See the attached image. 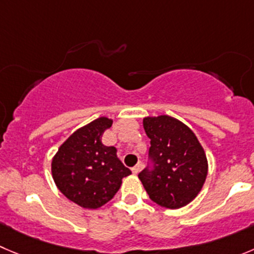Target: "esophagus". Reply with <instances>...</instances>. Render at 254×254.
Wrapping results in <instances>:
<instances>
[{"mask_svg": "<svg viewBox=\"0 0 254 254\" xmlns=\"http://www.w3.org/2000/svg\"><path fill=\"white\" fill-rule=\"evenodd\" d=\"M139 170H141V165H137V166H134L133 168H132V173H133V175H137V173L139 172Z\"/></svg>", "mask_w": 254, "mask_h": 254, "instance_id": "1", "label": "esophagus"}]
</instances>
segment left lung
Masks as SVG:
<instances>
[{"label": "left lung", "instance_id": "8db88e82", "mask_svg": "<svg viewBox=\"0 0 254 254\" xmlns=\"http://www.w3.org/2000/svg\"><path fill=\"white\" fill-rule=\"evenodd\" d=\"M143 128L151 139L153 163L152 170L138 175L144 190L161 207L187 206L201 192L208 173L203 147L188 126L171 116L144 117Z\"/></svg>", "mask_w": 254, "mask_h": 254}]
</instances>
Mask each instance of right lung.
Here are the masks:
<instances>
[{
	"mask_svg": "<svg viewBox=\"0 0 254 254\" xmlns=\"http://www.w3.org/2000/svg\"><path fill=\"white\" fill-rule=\"evenodd\" d=\"M112 120L100 117L74 131L59 148L51 163L57 188L69 201L87 209L110 202L131 175L117 157L116 147L105 146L102 134Z\"/></svg>",
	"mask_w": 254,
	"mask_h": 254,
	"instance_id": "obj_1",
	"label": "right lung"
}]
</instances>
